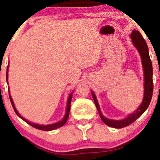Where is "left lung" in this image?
<instances>
[{"mask_svg": "<svg viewBox=\"0 0 160 160\" xmlns=\"http://www.w3.org/2000/svg\"><path fill=\"white\" fill-rule=\"evenodd\" d=\"M131 38L132 39L133 44L135 45V47H136L139 53H140L141 59H142L143 68H144V99H143L142 103H141L140 107L138 108L134 113L128 116L127 118L125 119V120H109V119L105 118L102 114V112L100 111L98 103L97 102L96 97H95L94 93L92 92V95L95 106H96L97 110H98L101 119L108 126H111V127L116 128L126 127V126H129L130 124L135 122L139 117H141L144 113L147 108H148V106H149L150 103V101H151L152 95H153V66H152V62L149 56V52H148V47L147 45V43L144 40V38L141 34V33L136 30H133V32H132Z\"/></svg>", "mask_w": 160, "mask_h": 160, "instance_id": "1", "label": "left lung"}]
</instances>
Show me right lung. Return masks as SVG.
I'll use <instances>...</instances> for the list:
<instances>
[{
	"label": "right lung",
	"mask_w": 160,
	"mask_h": 160,
	"mask_svg": "<svg viewBox=\"0 0 160 160\" xmlns=\"http://www.w3.org/2000/svg\"><path fill=\"white\" fill-rule=\"evenodd\" d=\"M7 72H8V66H7ZM7 77H8V73H7ZM9 96H10V99L11 104H12V108H13L14 111H15L16 114L19 116L20 118L22 119V120H23L24 121H25V122H26L28 124H29V125H30V126H33V127L38 128V129L43 130V131H51V130L56 129V128H58L61 127V126H64V125L65 124V122H67L68 119L69 113H70V109H71V99H72V94L70 95V96H69V98H68V100L67 110H66L65 115V117H64V118L62 119V120L59 121V122H56V123L51 124V125H46V126H43H43H42V125L32 123V122H29V121H28L27 120H25V119L23 118L22 117H21V115H20L19 113H18V111H16V108H15V105H14V103H13V102H12V98H11L10 93H9Z\"/></svg>",
	"instance_id": "1"
}]
</instances>
